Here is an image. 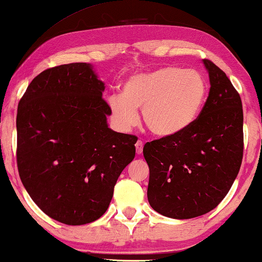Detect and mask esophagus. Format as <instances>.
<instances>
[{"mask_svg":"<svg viewBox=\"0 0 262 262\" xmlns=\"http://www.w3.org/2000/svg\"><path fill=\"white\" fill-rule=\"evenodd\" d=\"M143 142L142 141H137V143H136V152L138 154V155H141V154L143 152Z\"/></svg>","mask_w":262,"mask_h":262,"instance_id":"1","label":"esophagus"}]
</instances>
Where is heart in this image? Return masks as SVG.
Here are the masks:
<instances>
[{"instance_id": "1", "label": "heart", "mask_w": 262, "mask_h": 262, "mask_svg": "<svg viewBox=\"0 0 262 262\" xmlns=\"http://www.w3.org/2000/svg\"><path fill=\"white\" fill-rule=\"evenodd\" d=\"M209 85L196 70L162 67L135 74L121 85V95H111L108 106L114 123L128 131L138 121L137 108L151 134L169 137L196 120L205 105Z\"/></svg>"}]
</instances>
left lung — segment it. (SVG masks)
Listing matches in <instances>:
<instances>
[{"instance_id":"obj_1","label":"left lung","mask_w":262,"mask_h":262,"mask_svg":"<svg viewBox=\"0 0 262 262\" xmlns=\"http://www.w3.org/2000/svg\"><path fill=\"white\" fill-rule=\"evenodd\" d=\"M210 92L199 117L180 134L145 143L148 200L156 212L188 220L213 210L228 194L243 157V110L237 91L204 59Z\"/></svg>"}]
</instances>
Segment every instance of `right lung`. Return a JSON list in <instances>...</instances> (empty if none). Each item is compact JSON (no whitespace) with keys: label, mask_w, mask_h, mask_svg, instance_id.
<instances>
[{"label":"right lung","mask_w":262,"mask_h":262,"mask_svg":"<svg viewBox=\"0 0 262 262\" xmlns=\"http://www.w3.org/2000/svg\"><path fill=\"white\" fill-rule=\"evenodd\" d=\"M103 89L91 64H63L34 77L17 107L20 179L39 209L60 223L99 220L135 159L137 137L107 125Z\"/></svg>","instance_id":"1"}]
</instances>
